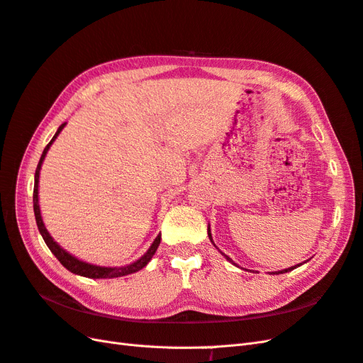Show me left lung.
Wrapping results in <instances>:
<instances>
[{"mask_svg": "<svg viewBox=\"0 0 363 363\" xmlns=\"http://www.w3.org/2000/svg\"><path fill=\"white\" fill-rule=\"evenodd\" d=\"M208 237H210V240L213 242V237H211V230H210V225H208ZM213 245H214V242H213ZM214 246H216V245H214ZM222 254H223V252H222ZM223 255H225V254H223ZM225 258H226V260H228V262H230V263H233L234 266H237V264H235V263H234V262L231 260V258H230V257H228V255H225ZM301 264H303V263H299V264H296V266H292V267H287V269H283V271H277V272H271V274H274V275L277 274V275H278V274H286V272H291V271H294V269H296L298 266H301Z\"/></svg>", "mask_w": 363, "mask_h": 363, "instance_id": "1", "label": "left lung"}]
</instances>
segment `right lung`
<instances>
[{
    "label": "right lung",
    "instance_id": "obj_1",
    "mask_svg": "<svg viewBox=\"0 0 363 363\" xmlns=\"http://www.w3.org/2000/svg\"><path fill=\"white\" fill-rule=\"evenodd\" d=\"M65 124H60L57 132L55 133V137L51 138V141L47 144V147L44 149L43 155H40V160L38 162V167H36V173H35V189H33V210H35V217H36V225H38V230L40 233V235H43L44 242L47 243L48 250L53 252L56 255L57 260L62 263V266L67 267L69 272L76 274V275H82V277H86V278H94V279H99V278H118V277H124V275H129V274H133V272H138L141 271V269L146 266L152 257L155 255V252H157L158 246L161 243V234L157 235V239L153 240V243L150 245L149 250L146 251V254L141 255L137 262H133L130 264H126V266H117V267H106V266H97V264H91V263H86V262H82L79 260V258H76L74 255H71L69 252H67L64 247H62L57 242H55L53 237L50 235V233L47 231V228L44 225V220H43V216H40V208H39V172H40V167H43V162L45 160V155L50 149L51 144H53V141L57 138L59 133L62 132V129L65 128Z\"/></svg>",
    "mask_w": 363,
    "mask_h": 363
}]
</instances>
